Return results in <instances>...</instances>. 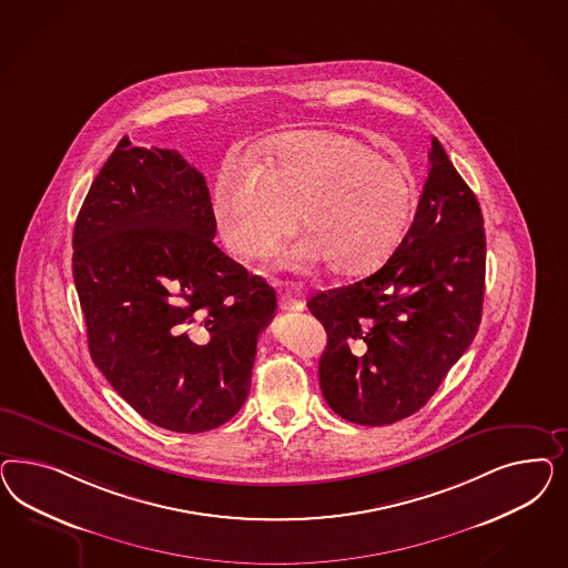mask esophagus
I'll return each instance as SVG.
<instances>
[{
    "instance_id": "esophagus-1",
    "label": "esophagus",
    "mask_w": 568,
    "mask_h": 568,
    "mask_svg": "<svg viewBox=\"0 0 568 568\" xmlns=\"http://www.w3.org/2000/svg\"><path fill=\"white\" fill-rule=\"evenodd\" d=\"M278 308L285 310V312H300V310H304V302L293 297L292 293H281L278 295Z\"/></svg>"
}]
</instances>
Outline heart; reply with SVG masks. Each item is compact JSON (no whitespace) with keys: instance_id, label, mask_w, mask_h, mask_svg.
<instances>
[{"instance_id":"1","label":"heart","mask_w":568,"mask_h":568,"mask_svg":"<svg viewBox=\"0 0 568 568\" xmlns=\"http://www.w3.org/2000/svg\"><path fill=\"white\" fill-rule=\"evenodd\" d=\"M410 174L364 141L337 133L276 139L268 166L229 162L214 185V216L224 245L260 258L287 237L300 214L306 235L287 264L327 260L335 275L375 271L394 250L413 210Z\"/></svg>"}]
</instances>
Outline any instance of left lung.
Wrapping results in <instances>:
<instances>
[{
  "mask_svg": "<svg viewBox=\"0 0 568 568\" xmlns=\"http://www.w3.org/2000/svg\"><path fill=\"white\" fill-rule=\"evenodd\" d=\"M485 231L475 193L433 138L413 224L362 281L312 295L327 331L321 392L345 420L381 427L420 410L481 323Z\"/></svg>",
  "mask_w": 568,
  "mask_h": 568,
  "instance_id": "1",
  "label": "left lung"
}]
</instances>
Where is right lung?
Segmentation results:
<instances>
[{
  "instance_id": "obj_1",
  "label": "right lung",
  "mask_w": 568,
  "mask_h": 568,
  "mask_svg": "<svg viewBox=\"0 0 568 568\" xmlns=\"http://www.w3.org/2000/svg\"><path fill=\"white\" fill-rule=\"evenodd\" d=\"M202 172L121 139L77 216L72 275L95 366L143 418L202 433L240 413L276 293L214 243Z\"/></svg>"
}]
</instances>
